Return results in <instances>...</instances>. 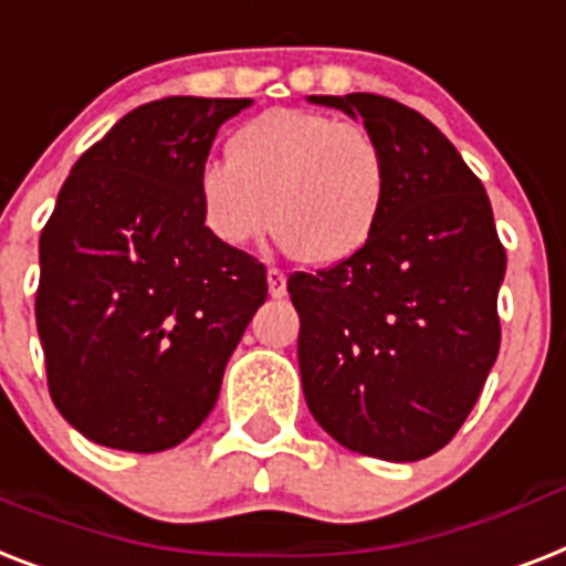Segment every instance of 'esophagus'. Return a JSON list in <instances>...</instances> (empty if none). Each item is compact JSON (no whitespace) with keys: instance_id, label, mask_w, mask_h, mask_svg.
<instances>
[{"instance_id":"34e87169","label":"esophagus","mask_w":566,"mask_h":566,"mask_svg":"<svg viewBox=\"0 0 566 566\" xmlns=\"http://www.w3.org/2000/svg\"><path fill=\"white\" fill-rule=\"evenodd\" d=\"M268 291L273 298H282L287 293V279H284L282 270L270 268L268 270Z\"/></svg>"}]
</instances>
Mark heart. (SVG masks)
<instances>
[{"instance_id": "b5f03b06", "label": "heart", "mask_w": 566, "mask_h": 566, "mask_svg": "<svg viewBox=\"0 0 566 566\" xmlns=\"http://www.w3.org/2000/svg\"><path fill=\"white\" fill-rule=\"evenodd\" d=\"M387 191L384 154L360 124L314 109H268L229 139V159L197 177L209 232L247 247L270 227L305 264H337L366 247Z\"/></svg>"}]
</instances>
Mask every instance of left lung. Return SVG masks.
I'll return each instance as SVG.
<instances>
[{
  "mask_svg": "<svg viewBox=\"0 0 566 566\" xmlns=\"http://www.w3.org/2000/svg\"><path fill=\"white\" fill-rule=\"evenodd\" d=\"M307 101L360 118L387 168L366 247L287 282L307 410L343 448L416 462L457 436L497 360L506 250L485 188L433 122L371 92Z\"/></svg>",
  "mask_w": 566,
  "mask_h": 566,
  "instance_id": "8db88e82",
  "label": "left lung"
}]
</instances>
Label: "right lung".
<instances>
[{"mask_svg": "<svg viewBox=\"0 0 566 566\" xmlns=\"http://www.w3.org/2000/svg\"><path fill=\"white\" fill-rule=\"evenodd\" d=\"M250 104H142L60 188L40 235L36 334L54 407L90 442L168 450L218 403L268 270L211 235L197 177L220 124Z\"/></svg>", "mask_w": 566, "mask_h": 566, "instance_id": "add662e5", "label": "right lung"}]
</instances>
